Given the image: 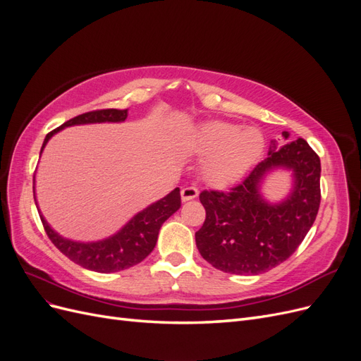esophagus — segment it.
<instances>
[{
	"label": "esophagus",
	"mask_w": 361,
	"mask_h": 361,
	"mask_svg": "<svg viewBox=\"0 0 361 361\" xmlns=\"http://www.w3.org/2000/svg\"><path fill=\"white\" fill-rule=\"evenodd\" d=\"M180 195H182V200L183 202H188V200H192L199 195V190L195 187H185L182 188L180 191Z\"/></svg>",
	"instance_id": "1"
}]
</instances>
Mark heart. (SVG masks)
<instances>
[{
	"instance_id": "obj_1",
	"label": "heart",
	"mask_w": 361,
	"mask_h": 361,
	"mask_svg": "<svg viewBox=\"0 0 361 361\" xmlns=\"http://www.w3.org/2000/svg\"><path fill=\"white\" fill-rule=\"evenodd\" d=\"M194 147L206 157L203 171L215 185L238 180L253 166L264 150V135L256 128L212 120L202 125L195 134Z\"/></svg>"
}]
</instances>
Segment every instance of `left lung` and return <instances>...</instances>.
I'll list each match as a JSON object with an SVG mask.
<instances>
[{"instance_id": "left-lung-1", "label": "left lung", "mask_w": 361, "mask_h": 361, "mask_svg": "<svg viewBox=\"0 0 361 361\" xmlns=\"http://www.w3.org/2000/svg\"><path fill=\"white\" fill-rule=\"evenodd\" d=\"M274 147L233 188L200 192L206 218L195 232V244L216 269L256 276L276 268L295 253L314 223L321 203L319 157L302 138ZM277 166L294 171V190L286 201L271 205L259 195L258 185Z\"/></svg>"}]
</instances>
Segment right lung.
Here are the masks:
<instances>
[{
  "instance_id": "add662e5",
  "label": "right lung",
  "mask_w": 361,
  "mask_h": 361,
  "mask_svg": "<svg viewBox=\"0 0 361 361\" xmlns=\"http://www.w3.org/2000/svg\"><path fill=\"white\" fill-rule=\"evenodd\" d=\"M128 117V110H116V108H106V110H96L76 116L68 122H64L57 129L51 130L43 141V147L47 146L49 138L57 134L59 130L66 126L85 125V123H102V122H123ZM40 150V154H42ZM32 191H35V178H32ZM36 200V197H35ZM37 204V203H36ZM180 207V191L174 188L166 197L152 203L146 209L138 212L123 228L102 241L97 243H76L60 236L54 232L49 224L45 221L42 214L40 220L43 228L61 253L69 257L76 265L96 272H117L128 269L145 260L152 250L157 245V239L162 223L167 220Z\"/></svg>"
}]
</instances>
